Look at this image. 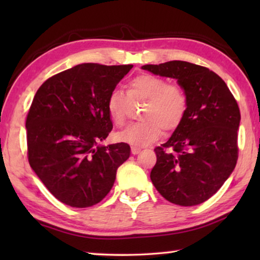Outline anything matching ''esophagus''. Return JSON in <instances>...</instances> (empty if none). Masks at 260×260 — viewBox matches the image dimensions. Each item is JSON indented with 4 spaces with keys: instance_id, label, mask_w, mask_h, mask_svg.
Instances as JSON below:
<instances>
[{
    "instance_id": "1",
    "label": "esophagus",
    "mask_w": 260,
    "mask_h": 260,
    "mask_svg": "<svg viewBox=\"0 0 260 260\" xmlns=\"http://www.w3.org/2000/svg\"><path fill=\"white\" fill-rule=\"evenodd\" d=\"M140 151H141L140 148L132 147V153H133V155H138V153H140Z\"/></svg>"
}]
</instances>
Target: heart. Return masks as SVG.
I'll use <instances>...</instances> for the list:
<instances>
[{"label":"heart","mask_w":260,"mask_h":260,"mask_svg":"<svg viewBox=\"0 0 260 260\" xmlns=\"http://www.w3.org/2000/svg\"><path fill=\"white\" fill-rule=\"evenodd\" d=\"M126 94L113 89L107 100V110L112 122L120 127L126 122L131 102L144 101L142 121L132 124L118 134V139L133 147H146L155 142L164 132H172L181 125L188 110V96L182 86L167 82L150 73L139 74L127 82Z\"/></svg>","instance_id":"b5f03b06"}]
</instances>
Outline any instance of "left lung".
I'll use <instances>...</instances> for the list:
<instances>
[{
    "label": "left lung",
    "instance_id": "8db88e82",
    "mask_svg": "<svg viewBox=\"0 0 260 260\" xmlns=\"http://www.w3.org/2000/svg\"><path fill=\"white\" fill-rule=\"evenodd\" d=\"M143 70L174 78L188 96V110L173 135L155 148L153 186L171 203L192 206L208 201L235 169L241 114L226 82L208 68L171 60Z\"/></svg>",
    "mask_w": 260,
    "mask_h": 260
}]
</instances>
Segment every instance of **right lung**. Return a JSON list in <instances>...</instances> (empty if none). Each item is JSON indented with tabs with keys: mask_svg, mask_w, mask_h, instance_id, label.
<instances>
[{
	"mask_svg": "<svg viewBox=\"0 0 260 260\" xmlns=\"http://www.w3.org/2000/svg\"><path fill=\"white\" fill-rule=\"evenodd\" d=\"M133 65L83 63L52 76L35 94L26 118L30 167L52 195L72 208L100 203L131 148L103 147L112 129L109 94Z\"/></svg>",
	"mask_w": 260,
	"mask_h": 260,
	"instance_id": "obj_1",
	"label": "right lung"
}]
</instances>
